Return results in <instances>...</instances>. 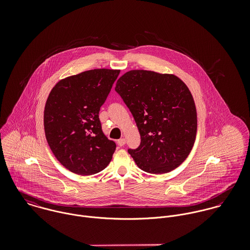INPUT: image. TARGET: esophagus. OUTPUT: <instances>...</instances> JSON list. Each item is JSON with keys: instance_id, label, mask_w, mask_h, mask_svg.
I'll use <instances>...</instances> for the list:
<instances>
[{"instance_id": "esophagus-1", "label": "esophagus", "mask_w": 250, "mask_h": 250, "mask_svg": "<svg viewBox=\"0 0 250 250\" xmlns=\"http://www.w3.org/2000/svg\"><path fill=\"white\" fill-rule=\"evenodd\" d=\"M125 143H126V140H125V139H120V140L117 141V144H118L119 146H123Z\"/></svg>"}]
</instances>
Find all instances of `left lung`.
Segmentation results:
<instances>
[{"label":"left lung","mask_w":250,"mask_h":250,"mask_svg":"<svg viewBox=\"0 0 250 250\" xmlns=\"http://www.w3.org/2000/svg\"><path fill=\"white\" fill-rule=\"evenodd\" d=\"M137 123L141 144L128 149L137 166L152 174L167 173L187 159L194 144L197 115L186 83L172 74L131 70L116 82Z\"/></svg>","instance_id":"obj_1"}]
</instances>
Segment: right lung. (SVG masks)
<instances>
[{
  "mask_svg": "<svg viewBox=\"0 0 250 250\" xmlns=\"http://www.w3.org/2000/svg\"><path fill=\"white\" fill-rule=\"evenodd\" d=\"M120 70L93 69L61 80L44 108L47 143L58 161L79 175L105 169L116 145L107 140L99 119L100 107Z\"/></svg>",
  "mask_w": 250,
  "mask_h": 250,
  "instance_id": "add662e5",
  "label": "right lung"
}]
</instances>
